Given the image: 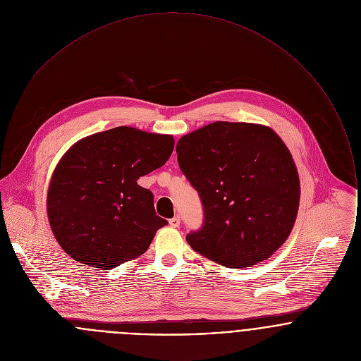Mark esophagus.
I'll return each mask as SVG.
<instances>
[{"instance_id": "1", "label": "esophagus", "mask_w": 361, "mask_h": 361, "mask_svg": "<svg viewBox=\"0 0 361 361\" xmlns=\"http://www.w3.org/2000/svg\"><path fill=\"white\" fill-rule=\"evenodd\" d=\"M169 225H171L172 228H179V225H180V216L176 215V216L171 218V219H169Z\"/></svg>"}]
</instances>
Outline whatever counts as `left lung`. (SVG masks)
Listing matches in <instances>:
<instances>
[{
    "mask_svg": "<svg viewBox=\"0 0 361 361\" xmlns=\"http://www.w3.org/2000/svg\"><path fill=\"white\" fill-rule=\"evenodd\" d=\"M176 154L204 208L203 226L186 236L195 252L246 268L286 242L300 180L289 149L271 128L218 121L182 136Z\"/></svg>",
    "mask_w": 361,
    "mask_h": 361,
    "instance_id": "obj_1",
    "label": "left lung"
}]
</instances>
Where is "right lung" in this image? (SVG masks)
<instances>
[{
  "instance_id": "obj_1",
  "label": "right lung",
  "mask_w": 361,
  "mask_h": 361,
  "mask_svg": "<svg viewBox=\"0 0 361 361\" xmlns=\"http://www.w3.org/2000/svg\"><path fill=\"white\" fill-rule=\"evenodd\" d=\"M173 137L119 126L75 143L59 159L47 215L62 250L99 269L142 256L166 221L137 179L162 166Z\"/></svg>"
}]
</instances>
